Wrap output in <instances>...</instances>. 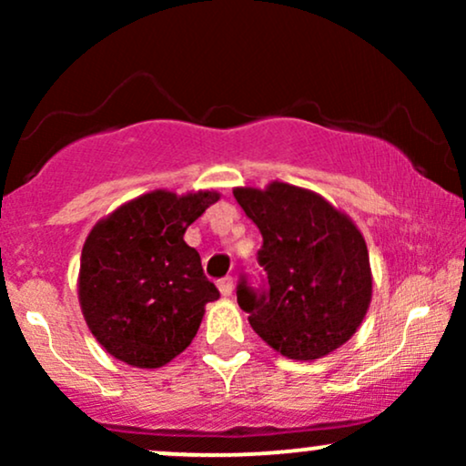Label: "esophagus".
Returning a JSON list of instances; mask_svg holds the SVG:
<instances>
[{
    "mask_svg": "<svg viewBox=\"0 0 466 466\" xmlns=\"http://www.w3.org/2000/svg\"><path fill=\"white\" fill-rule=\"evenodd\" d=\"M217 287H218V291H221L223 298H229L234 293V280H232V278H221V280L217 282Z\"/></svg>",
    "mask_w": 466,
    "mask_h": 466,
    "instance_id": "obj_1",
    "label": "esophagus"
}]
</instances>
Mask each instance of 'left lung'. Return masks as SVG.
Here are the masks:
<instances>
[{
    "instance_id": "1",
    "label": "left lung",
    "mask_w": 466,
    "mask_h": 466,
    "mask_svg": "<svg viewBox=\"0 0 466 466\" xmlns=\"http://www.w3.org/2000/svg\"><path fill=\"white\" fill-rule=\"evenodd\" d=\"M234 199L263 234L267 293L238 285L251 329L287 360L315 361L357 333L372 300L366 240L355 221L318 192L271 181L238 186Z\"/></svg>"
}]
</instances>
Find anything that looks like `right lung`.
<instances>
[{"label": "right lung", "mask_w": 466, "mask_h": 466, "mask_svg": "<svg viewBox=\"0 0 466 466\" xmlns=\"http://www.w3.org/2000/svg\"><path fill=\"white\" fill-rule=\"evenodd\" d=\"M218 197L217 190H151L122 203L87 234L78 302L111 357L133 368H162L188 349L218 291L184 234Z\"/></svg>", "instance_id": "obj_1"}]
</instances>
